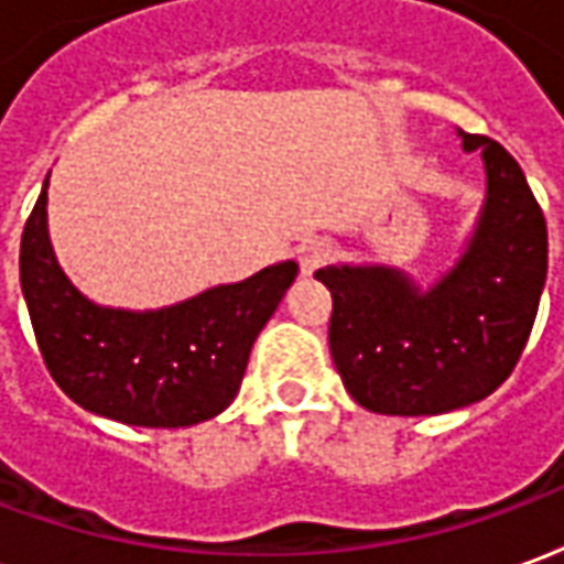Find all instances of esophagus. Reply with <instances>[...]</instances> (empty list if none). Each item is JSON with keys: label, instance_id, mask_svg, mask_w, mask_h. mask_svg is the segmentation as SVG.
Returning a JSON list of instances; mask_svg holds the SVG:
<instances>
[{"label": "esophagus", "instance_id": "esophagus-1", "mask_svg": "<svg viewBox=\"0 0 564 564\" xmlns=\"http://www.w3.org/2000/svg\"><path fill=\"white\" fill-rule=\"evenodd\" d=\"M332 259V245L326 238H311L305 245L299 247V265H302V274H314L317 269H323Z\"/></svg>", "mask_w": 564, "mask_h": 564}]
</instances>
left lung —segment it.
<instances>
[{
    "label": "left lung",
    "mask_w": 564,
    "mask_h": 564,
    "mask_svg": "<svg viewBox=\"0 0 564 564\" xmlns=\"http://www.w3.org/2000/svg\"><path fill=\"white\" fill-rule=\"evenodd\" d=\"M486 162V202L462 259L423 293L387 265H329V350L375 414L432 416L496 392L520 362L546 281V220L498 141L459 132Z\"/></svg>",
    "instance_id": "1"
}]
</instances>
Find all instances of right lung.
<instances>
[{"instance_id": "1", "label": "right lung", "mask_w": 564, "mask_h": 564, "mask_svg": "<svg viewBox=\"0 0 564 564\" xmlns=\"http://www.w3.org/2000/svg\"><path fill=\"white\" fill-rule=\"evenodd\" d=\"M293 259L162 311L93 305L47 238V181L20 238V286L56 387L90 414L181 429L229 408L250 347L295 281Z\"/></svg>"}]
</instances>
